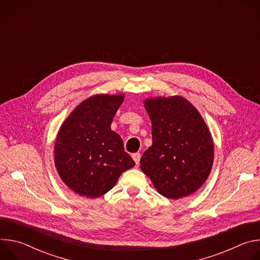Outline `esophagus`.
Returning <instances> with one entry per match:
<instances>
[{
	"label": "esophagus",
	"mask_w": 260,
	"mask_h": 260,
	"mask_svg": "<svg viewBox=\"0 0 260 260\" xmlns=\"http://www.w3.org/2000/svg\"><path fill=\"white\" fill-rule=\"evenodd\" d=\"M132 157H133V159L135 160L136 165H139V162H140V158H141V154L137 152V153H134V154L132 155Z\"/></svg>",
	"instance_id": "obj_1"
}]
</instances>
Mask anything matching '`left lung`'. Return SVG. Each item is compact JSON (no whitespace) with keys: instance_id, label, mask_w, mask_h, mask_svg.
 Wrapping results in <instances>:
<instances>
[{"instance_id":"obj_1","label":"left lung","mask_w":260,"mask_h":260,"mask_svg":"<svg viewBox=\"0 0 260 260\" xmlns=\"http://www.w3.org/2000/svg\"><path fill=\"white\" fill-rule=\"evenodd\" d=\"M144 106L152 123V146L142 155L141 169L161 196L188 197L212 170L210 131L196 107L182 96L147 99Z\"/></svg>"}]
</instances>
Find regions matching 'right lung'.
I'll return each instance as SVG.
<instances>
[{
    "mask_svg": "<svg viewBox=\"0 0 260 260\" xmlns=\"http://www.w3.org/2000/svg\"><path fill=\"white\" fill-rule=\"evenodd\" d=\"M124 94H95L81 104L61 124L54 145V164L60 179L74 192L99 198L114 187L135 161L111 123Z\"/></svg>",
    "mask_w": 260,
    "mask_h": 260,
    "instance_id": "add662e5",
    "label": "right lung"
}]
</instances>
